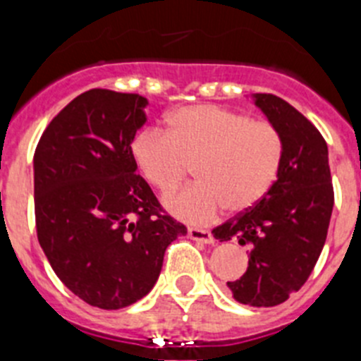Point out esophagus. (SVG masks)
<instances>
[{"label": "esophagus", "instance_id": "34e87169", "mask_svg": "<svg viewBox=\"0 0 361 361\" xmlns=\"http://www.w3.org/2000/svg\"><path fill=\"white\" fill-rule=\"evenodd\" d=\"M188 237L195 242H202V244H213V235L208 229H199V228H190L188 229Z\"/></svg>", "mask_w": 361, "mask_h": 361}]
</instances>
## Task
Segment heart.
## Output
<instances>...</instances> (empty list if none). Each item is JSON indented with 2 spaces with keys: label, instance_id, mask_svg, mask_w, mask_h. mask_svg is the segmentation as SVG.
<instances>
[{
  "label": "heart",
  "instance_id": "heart-1",
  "mask_svg": "<svg viewBox=\"0 0 361 361\" xmlns=\"http://www.w3.org/2000/svg\"><path fill=\"white\" fill-rule=\"evenodd\" d=\"M283 153L275 124L216 104L178 108L166 117V132L146 128L132 142L137 168L161 193L175 190L193 164L199 183L162 200L171 215L190 224H204L222 208H253L275 186Z\"/></svg>",
  "mask_w": 361,
  "mask_h": 361
}]
</instances>
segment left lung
Returning a JSON list of instances; mask_svg holds the SVG:
<instances>
[{
    "instance_id": "obj_1",
    "label": "left lung",
    "mask_w": 361,
    "mask_h": 361,
    "mask_svg": "<svg viewBox=\"0 0 361 361\" xmlns=\"http://www.w3.org/2000/svg\"><path fill=\"white\" fill-rule=\"evenodd\" d=\"M251 99L282 133V170L260 202L213 229V237L250 247L247 271L228 282L233 298L253 307H273L311 275L327 238L334 193L322 133L276 95L253 94Z\"/></svg>"
}]
</instances>
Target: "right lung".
<instances>
[{"mask_svg": "<svg viewBox=\"0 0 361 361\" xmlns=\"http://www.w3.org/2000/svg\"><path fill=\"white\" fill-rule=\"evenodd\" d=\"M148 99L94 88L52 119L34 153L37 240L66 288L99 309L148 295L186 226L137 173L132 142Z\"/></svg>", "mask_w": 361, "mask_h": 361, "instance_id": "obj_1", "label": "right lung"}]
</instances>
